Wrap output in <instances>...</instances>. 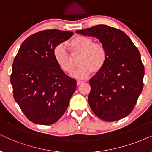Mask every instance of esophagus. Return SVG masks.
<instances>
[{"mask_svg":"<svg viewBox=\"0 0 152 152\" xmlns=\"http://www.w3.org/2000/svg\"><path fill=\"white\" fill-rule=\"evenodd\" d=\"M84 81H83V80H77V86H79V85H80V84L81 83H83Z\"/></svg>","mask_w":152,"mask_h":152,"instance_id":"esophagus-1","label":"esophagus"}]
</instances>
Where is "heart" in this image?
I'll return each mask as SVG.
<instances>
[{
    "instance_id": "b5f03b06",
    "label": "heart",
    "mask_w": 152,
    "mask_h": 152,
    "mask_svg": "<svg viewBox=\"0 0 152 152\" xmlns=\"http://www.w3.org/2000/svg\"><path fill=\"white\" fill-rule=\"evenodd\" d=\"M67 47L73 54H80L78 59L79 66L72 73L73 77L78 79L88 78L92 72H99L103 69L107 59L105 46L101 43H94L92 38L78 36L67 43ZM54 59L59 68L65 73H70L74 64L66 48L59 45L53 50Z\"/></svg>"
}]
</instances>
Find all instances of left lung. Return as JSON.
<instances>
[{"instance_id": "left-lung-1", "label": "left lung", "mask_w": 152, "mask_h": 152, "mask_svg": "<svg viewBox=\"0 0 152 152\" xmlns=\"http://www.w3.org/2000/svg\"><path fill=\"white\" fill-rule=\"evenodd\" d=\"M76 33L97 38L107 52L104 66L89 81L90 108L105 121L127 116L143 88L145 67L137 47L124 31L107 25H96Z\"/></svg>"}]
</instances>
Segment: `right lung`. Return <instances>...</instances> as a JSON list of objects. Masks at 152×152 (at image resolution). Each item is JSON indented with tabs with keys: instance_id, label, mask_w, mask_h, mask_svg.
<instances>
[{
	"instance_id": "right-lung-1",
	"label": "right lung",
	"mask_w": 152,
	"mask_h": 152,
	"mask_svg": "<svg viewBox=\"0 0 152 152\" xmlns=\"http://www.w3.org/2000/svg\"><path fill=\"white\" fill-rule=\"evenodd\" d=\"M73 32L43 30L26 38L12 64L10 82L15 100L28 120L36 124L57 122L68 107L76 80L59 68L53 50Z\"/></svg>"
}]
</instances>
